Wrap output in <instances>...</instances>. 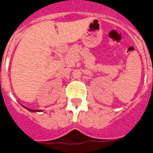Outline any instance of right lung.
I'll return each mask as SVG.
<instances>
[{"instance_id":"1","label":"right lung","mask_w":153,"mask_h":153,"mask_svg":"<svg viewBox=\"0 0 153 153\" xmlns=\"http://www.w3.org/2000/svg\"><path fill=\"white\" fill-rule=\"evenodd\" d=\"M26 109H28V108H27V107H26ZM28 110H29V111H36V110H30V109H28ZM37 111H40V110H37Z\"/></svg>"}]
</instances>
